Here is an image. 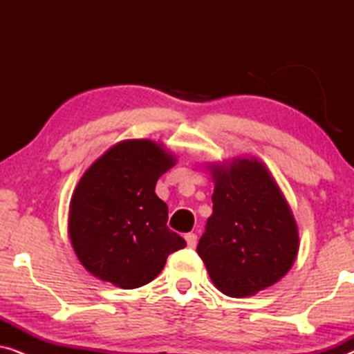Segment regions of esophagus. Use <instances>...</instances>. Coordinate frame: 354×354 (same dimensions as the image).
<instances>
[{
	"label": "esophagus",
	"mask_w": 354,
	"mask_h": 354,
	"mask_svg": "<svg viewBox=\"0 0 354 354\" xmlns=\"http://www.w3.org/2000/svg\"><path fill=\"white\" fill-rule=\"evenodd\" d=\"M185 241H187V245L190 246V248H195L196 241H198L196 234H187V235H185Z\"/></svg>",
	"instance_id": "esophagus-1"
}]
</instances>
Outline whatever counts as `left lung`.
Segmentation results:
<instances>
[{
  "instance_id": "left-lung-1",
  "label": "left lung",
  "mask_w": 354,
  "mask_h": 354,
  "mask_svg": "<svg viewBox=\"0 0 354 354\" xmlns=\"http://www.w3.org/2000/svg\"><path fill=\"white\" fill-rule=\"evenodd\" d=\"M214 182L212 214L198 243L214 287L227 297H253L292 269L298 225L287 198L254 156L207 164Z\"/></svg>"
}]
</instances>
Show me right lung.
Listing matches in <instances>:
<instances>
[{
    "mask_svg": "<svg viewBox=\"0 0 354 354\" xmlns=\"http://www.w3.org/2000/svg\"><path fill=\"white\" fill-rule=\"evenodd\" d=\"M177 164L174 153L149 138L124 140L84 172L69 205V240L77 259L119 288L158 277L167 256L187 246L167 224V205L154 187Z\"/></svg>",
    "mask_w": 354,
    "mask_h": 354,
    "instance_id": "right-lung-1",
    "label": "right lung"
}]
</instances>
